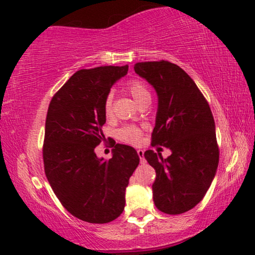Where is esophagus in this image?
Segmentation results:
<instances>
[{
  "mask_svg": "<svg viewBox=\"0 0 255 255\" xmlns=\"http://www.w3.org/2000/svg\"><path fill=\"white\" fill-rule=\"evenodd\" d=\"M137 153H138V156H139L140 163H141V164H144V163H145V158H144V151H143V150H137Z\"/></svg>",
  "mask_w": 255,
  "mask_h": 255,
  "instance_id": "1",
  "label": "esophagus"
}]
</instances>
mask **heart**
<instances>
[{"instance_id":"obj_1","label":"heart","mask_w":255,"mask_h":255,"mask_svg":"<svg viewBox=\"0 0 255 255\" xmlns=\"http://www.w3.org/2000/svg\"><path fill=\"white\" fill-rule=\"evenodd\" d=\"M128 89L132 97H133L135 99V102H138V103H139L140 101H143L144 98L150 97V92H148L147 88L139 81H131L130 83L128 84ZM112 99H114L112 94H109L104 99L103 109L105 116H108V117L112 114ZM117 135L121 140L125 141V143L138 144L141 138V130L138 127H134V125H127V127H123L118 130Z\"/></svg>"}]
</instances>
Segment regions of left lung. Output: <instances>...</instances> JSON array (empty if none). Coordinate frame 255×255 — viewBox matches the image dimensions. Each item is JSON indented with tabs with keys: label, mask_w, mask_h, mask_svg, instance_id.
<instances>
[{
	"label": "left lung",
	"mask_w": 255,
	"mask_h": 255,
	"mask_svg": "<svg viewBox=\"0 0 255 255\" xmlns=\"http://www.w3.org/2000/svg\"><path fill=\"white\" fill-rule=\"evenodd\" d=\"M134 72L152 85L158 97L152 145L172 152L166 159L159 152L144 153L156 170L154 205L167 214L187 212L206 194L219 163L210 105L193 79L173 63L139 62Z\"/></svg>",
	"instance_id": "1"
}]
</instances>
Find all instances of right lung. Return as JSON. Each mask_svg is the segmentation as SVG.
Listing matches in <instances>:
<instances>
[{
    "label": "right lung",
    "mask_w": 255,
    "mask_h": 255,
    "mask_svg": "<svg viewBox=\"0 0 255 255\" xmlns=\"http://www.w3.org/2000/svg\"><path fill=\"white\" fill-rule=\"evenodd\" d=\"M124 67H97L75 72L59 89L45 121L44 160L49 184L68 212L91 224H107L123 212L128 179L139 164L133 147L116 144L111 159L95 148L105 139L103 103Z\"/></svg>",
    "instance_id": "right-lung-1"
}]
</instances>
